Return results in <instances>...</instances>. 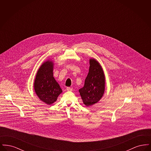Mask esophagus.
Segmentation results:
<instances>
[{
    "mask_svg": "<svg viewBox=\"0 0 151 151\" xmlns=\"http://www.w3.org/2000/svg\"><path fill=\"white\" fill-rule=\"evenodd\" d=\"M66 89H67V91H72V88H70V87H67Z\"/></svg>",
    "mask_w": 151,
    "mask_h": 151,
    "instance_id": "esophagus-1",
    "label": "esophagus"
}]
</instances>
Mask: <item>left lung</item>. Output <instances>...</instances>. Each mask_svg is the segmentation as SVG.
<instances>
[{"label":"left lung","mask_w":151,"mask_h":151,"mask_svg":"<svg viewBox=\"0 0 151 151\" xmlns=\"http://www.w3.org/2000/svg\"><path fill=\"white\" fill-rule=\"evenodd\" d=\"M89 69L84 86L79 90L83 103L92 106L100 100L105 91V78L100 63L94 59L89 60Z\"/></svg>","instance_id":"1"}]
</instances>
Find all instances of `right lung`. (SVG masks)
<instances>
[{
    "label": "right lung",
    "instance_id": "1",
    "mask_svg": "<svg viewBox=\"0 0 151 151\" xmlns=\"http://www.w3.org/2000/svg\"><path fill=\"white\" fill-rule=\"evenodd\" d=\"M36 94L39 99L47 105L57 101L62 92L59 85L53 77V63L47 60L38 69L34 83Z\"/></svg>",
    "mask_w": 151,
    "mask_h": 151
}]
</instances>
